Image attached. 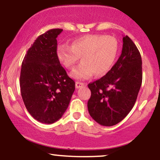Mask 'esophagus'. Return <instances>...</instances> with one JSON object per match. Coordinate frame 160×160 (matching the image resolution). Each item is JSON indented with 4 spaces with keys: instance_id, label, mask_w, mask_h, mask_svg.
<instances>
[{
    "instance_id": "obj_1",
    "label": "esophagus",
    "mask_w": 160,
    "mask_h": 160,
    "mask_svg": "<svg viewBox=\"0 0 160 160\" xmlns=\"http://www.w3.org/2000/svg\"><path fill=\"white\" fill-rule=\"evenodd\" d=\"M75 86H76V88L77 89H79V88H81L82 86H84V83L83 82H76V83H75Z\"/></svg>"
}]
</instances>
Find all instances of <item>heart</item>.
I'll return each mask as SVG.
<instances>
[{
	"label": "heart",
	"mask_w": 160,
	"mask_h": 160,
	"mask_svg": "<svg viewBox=\"0 0 160 160\" xmlns=\"http://www.w3.org/2000/svg\"><path fill=\"white\" fill-rule=\"evenodd\" d=\"M120 46L115 38L108 35L91 34L73 40L71 47L62 44L56 50L58 61L66 68L74 67L80 57L81 64L71 73V78L85 80L93 75L108 74L119 55Z\"/></svg>",
	"instance_id": "b5f03b06"
}]
</instances>
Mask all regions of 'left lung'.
<instances>
[{"instance_id": "obj_1", "label": "left lung", "mask_w": 160, "mask_h": 160, "mask_svg": "<svg viewBox=\"0 0 160 160\" xmlns=\"http://www.w3.org/2000/svg\"><path fill=\"white\" fill-rule=\"evenodd\" d=\"M122 42V53L109 72L88 84V111L102 126H114L123 120L135 105L142 82L140 52L127 35Z\"/></svg>"}]
</instances>
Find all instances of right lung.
<instances>
[{"label":"right lung","instance_id":"add662e5","mask_svg":"<svg viewBox=\"0 0 160 160\" xmlns=\"http://www.w3.org/2000/svg\"><path fill=\"white\" fill-rule=\"evenodd\" d=\"M62 29H50L34 40L22 64L20 89L25 108L42 123L59 120L68 107L75 82L57 58V37Z\"/></svg>","mask_w":160,"mask_h":160}]
</instances>
